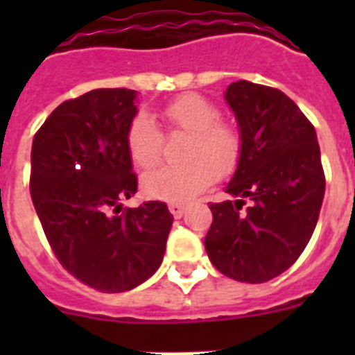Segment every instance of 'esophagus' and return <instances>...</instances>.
Wrapping results in <instances>:
<instances>
[{"label": "esophagus", "instance_id": "34e87169", "mask_svg": "<svg viewBox=\"0 0 355 355\" xmlns=\"http://www.w3.org/2000/svg\"><path fill=\"white\" fill-rule=\"evenodd\" d=\"M168 209H171V213L175 218H180L184 213V209H187V205H184V202H174V200H172V202H168Z\"/></svg>", "mask_w": 355, "mask_h": 355}]
</instances>
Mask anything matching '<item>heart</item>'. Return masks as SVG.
Here are the masks:
<instances>
[{"label": "heart", "instance_id": "1", "mask_svg": "<svg viewBox=\"0 0 355 355\" xmlns=\"http://www.w3.org/2000/svg\"><path fill=\"white\" fill-rule=\"evenodd\" d=\"M168 131H183L190 139L184 144L181 165H165L147 172L142 190L149 197L183 200L197 196L215 181L216 172L227 175L238 167L243 139L234 124L222 119L220 108L200 94H181L159 110ZM131 159L140 168L158 165L165 149V137L147 115H135L126 133Z\"/></svg>", "mask_w": 355, "mask_h": 355}]
</instances>
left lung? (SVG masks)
<instances>
[{
	"mask_svg": "<svg viewBox=\"0 0 355 355\" xmlns=\"http://www.w3.org/2000/svg\"><path fill=\"white\" fill-rule=\"evenodd\" d=\"M225 101L243 139L225 188L236 200L209 205L205 247L227 277L266 283L286 272L313 236L325 193L320 146L315 126L279 89L240 80L229 85Z\"/></svg>",
	"mask_w": 355,
	"mask_h": 355,
	"instance_id": "1",
	"label": "left lung"
}]
</instances>
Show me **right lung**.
<instances>
[{
    "label": "right lung",
    "instance_id": "add662e5",
    "mask_svg": "<svg viewBox=\"0 0 355 355\" xmlns=\"http://www.w3.org/2000/svg\"><path fill=\"white\" fill-rule=\"evenodd\" d=\"M135 114V90H90L53 110L31 144L30 193L44 234L65 270L103 293L158 270L174 220L162 200L121 211L139 190L126 146Z\"/></svg>",
    "mask_w": 355,
    "mask_h": 355
}]
</instances>
